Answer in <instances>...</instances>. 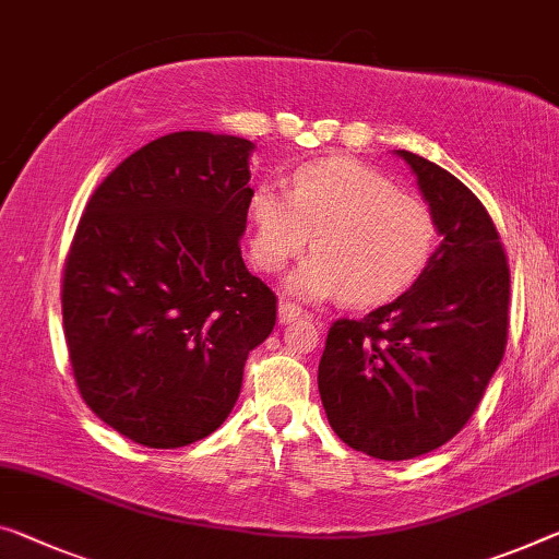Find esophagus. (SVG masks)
Instances as JSON below:
<instances>
[{
    "label": "esophagus",
    "instance_id": "1",
    "mask_svg": "<svg viewBox=\"0 0 559 559\" xmlns=\"http://www.w3.org/2000/svg\"><path fill=\"white\" fill-rule=\"evenodd\" d=\"M302 317V307L295 305V302H280V322L282 324H289Z\"/></svg>",
    "mask_w": 559,
    "mask_h": 559
}]
</instances>
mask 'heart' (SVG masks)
<instances>
[{
  "label": "heart",
  "instance_id": "b5f03b06",
  "mask_svg": "<svg viewBox=\"0 0 559 559\" xmlns=\"http://www.w3.org/2000/svg\"><path fill=\"white\" fill-rule=\"evenodd\" d=\"M247 214L252 257L264 272L285 270L312 239L317 252L287 280L302 299L388 302L423 274L440 245V219L423 197L400 192L384 171L349 157L297 167L287 194L257 187Z\"/></svg>",
  "mask_w": 559,
  "mask_h": 559
}]
</instances>
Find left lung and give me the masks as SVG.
Wrapping results in <instances>:
<instances>
[{"label": "left lung", "instance_id": "left-lung-1", "mask_svg": "<svg viewBox=\"0 0 559 559\" xmlns=\"http://www.w3.org/2000/svg\"><path fill=\"white\" fill-rule=\"evenodd\" d=\"M397 154L440 219L442 245L405 295L332 322L317 372L340 440L390 462L442 448L467 425L510 332V264L485 204L435 162Z\"/></svg>", "mask_w": 559, "mask_h": 559}]
</instances>
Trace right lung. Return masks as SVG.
Segmentation results:
<instances>
[{
  "instance_id": "right-lung-1",
  "label": "right lung",
  "mask_w": 559,
  "mask_h": 559,
  "mask_svg": "<svg viewBox=\"0 0 559 559\" xmlns=\"http://www.w3.org/2000/svg\"><path fill=\"white\" fill-rule=\"evenodd\" d=\"M242 136L175 132L109 171L76 225L62 277L64 337L82 400L127 440L175 450L235 407L277 295L245 267Z\"/></svg>"
}]
</instances>
